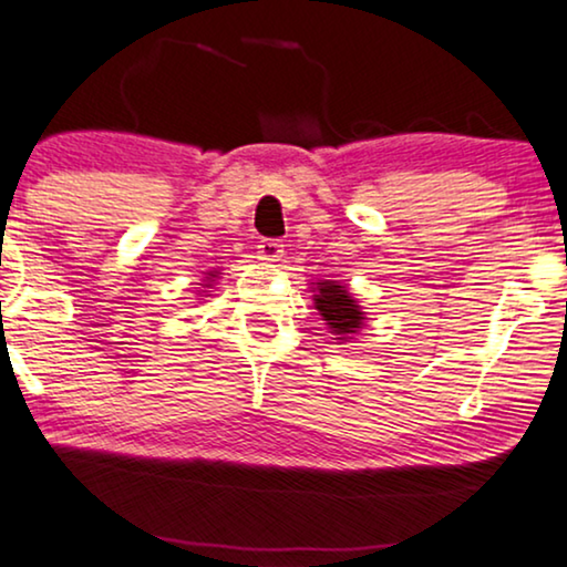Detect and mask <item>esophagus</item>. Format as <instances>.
<instances>
[{
	"label": "esophagus",
	"mask_w": 567,
	"mask_h": 567,
	"mask_svg": "<svg viewBox=\"0 0 567 567\" xmlns=\"http://www.w3.org/2000/svg\"><path fill=\"white\" fill-rule=\"evenodd\" d=\"M258 258L260 260H268V262H276L284 258V245L278 243V239H262L258 245Z\"/></svg>",
	"instance_id": "34e87169"
}]
</instances>
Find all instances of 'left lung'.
Segmentation results:
<instances>
[{
    "label": "left lung",
    "mask_w": 567,
    "mask_h": 567,
    "mask_svg": "<svg viewBox=\"0 0 567 567\" xmlns=\"http://www.w3.org/2000/svg\"><path fill=\"white\" fill-rule=\"evenodd\" d=\"M315 299V309L328 324L332 340L338 343H351L359 336V330L367 322V312L359 301L353 299V293L348 291V286L340 281H315L309 284Z\"/></svg>",
    "instance_id": "8db88e82"
}]
</instances>
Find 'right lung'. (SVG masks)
<instances>
[{"mask_svg":"<svg viewBox=\"0 0 567 567\" xmlns=\"http://www.w3.org/2000/svg\"><path fill=\"white\" fill-rule=\"evenodd\" d=\"M216 278H221V270H219V268L208 270V274L204 276V281L198 284V289H204V291H198V293H206V297H212V293H208V291L214 289V281H216Z\"/></svg>","mask_w":567,"mask_h":567,"instance_id":"right-lung-1","label":"right lung"}]
</instances>
